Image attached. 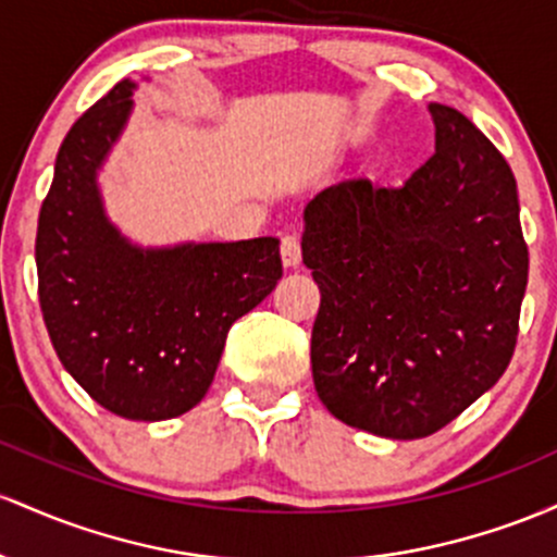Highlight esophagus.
Listing matches in <instances>:
<instances>
[{"label": "esophagus", "mask_w": 557, "mask_h": 557, "mask_svg": "<svg viewBox=\"0 0 557 557\" xmlns=\"http://www.w3.org/2000/svg\"><path fill=\"white\" fill-rule=\"evenodd\" d=\"M299 258H302V247H299V239L295 234L281 236V260H284L286 268L299 265Z\"/></svg>", "instance_id": "34e87169"}]
</instances>
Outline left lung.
Returning a JSON list of instances; mask_svg holds the SVG:
<instances>
[{"label": "left lung", "mask_w": 557, "mask_h": 557, "mask_svg": "<svg viewBox=\"0 0 557 557\" xmlns=\"http://www.w3.org/2000/svg\"><path fill=\"white\" fill-rule=\"evenodd\" d=\"M429 110L436 152L403 186L347 178L305 208L315 392L389 440L445 429L497 384L529 278L513 171L463 112Z\"/></svg>", "instance_id": "8db88e82"}]
</instances>
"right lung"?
I'll return each mask as SVG.
<instances>
[{
  "label": "right lung",
  "mask_w": 557,
  "mask_h": 557,
  "mask_svg": "<svg viewBox=\"0 0 557 557\" xmlns=\"http://www.w3.org/2000/svg\"><path fill=\"white\" fill-rule=\"evenodd\" d=\"M121 81L73 123L36 231L39 305L65 371L128 421L191 410L228 329L281 278L278 239L131 247L104 218L97 168L131 112Z\"/></svg>",
  "instance_id": "1"
}]
</instances>
